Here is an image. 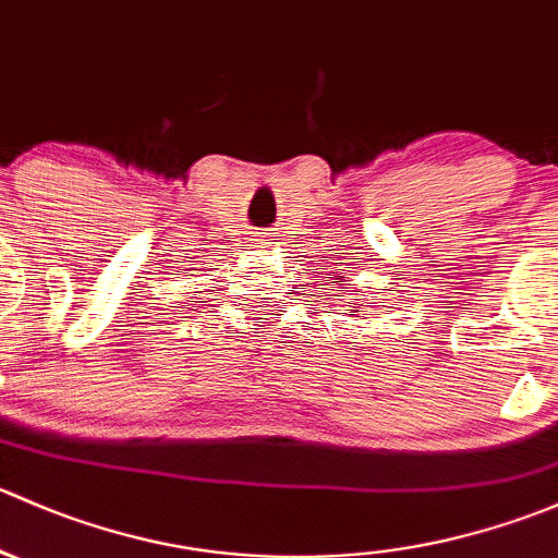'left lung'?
<instances>
[{
    "instance_id": "left-lung-1",
    "label": "left lung",
    "mask_w": 558,
    "mask_h": 558,
    "mask_svg": "<svg viewBox=\"0 0 558 558\" xmlns=\"http://www.w3.org/2000/svg\"><path fill=\"white\" fill-rule=\"evenodd\" d=\"M349 292H352V290H349ZM354 301H357V295H354ZM360 306H363V303H354V306H352V308H347V312H357ZM349 317H352V314H349Z\"/></svg>"
}]
</instances>
